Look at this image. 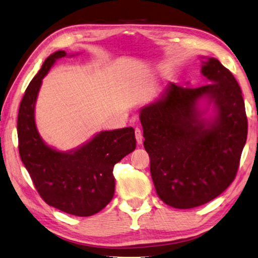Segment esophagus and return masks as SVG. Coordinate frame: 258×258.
<instances>
[{
	"mask_svg": "<svg viewBox=\"0 0 258 258\" xmlns=\"http://www.w3.org/2000/svg\"><path fill=\"white\" fill-rule=\"evenodd\" d=\"M134 132H136V138H137V142L138 145H142V142H144V137H142V131L137 127L134 130Z\"/></svg>",
	"mask_w": 258,
	"mask_h": 258,
	"instance_id": "esophagus-1",
	"label": "esophagus"
}]
</instances>
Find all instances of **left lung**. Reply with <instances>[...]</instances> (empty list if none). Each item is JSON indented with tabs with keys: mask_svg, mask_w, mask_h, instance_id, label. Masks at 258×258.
I'll use <instances>...</instances> for the list:
<instances>
[{
	"mask_svg": "<svg viewBox=\"0 0 258 258\" xmlns=\"http://www.w3.org/2000/svg\"><path fill=\"white\" fill-rule=\"evenodd\" d=\"M203 64L210 84L191 88L171 83L161 99L140 112L155 189L163 202L177 209L202 206L222 194L234 180L247 140L238 81L218 59ZM203 96L218 108L211 125L197 110Z\"/></svg>",
	"mask_w": 258,
	"mask_h": 258,
	"instance_id": "8db88e82",
	"label": "left lung"
}]
</instances>
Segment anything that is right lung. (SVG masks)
Segmentation results:
<instances>
[{"label": "right lung", "instance_id": "add662e5", "mask_svg": "<svg viewBox=\"0 0 258 258\" xmlns=\"http://www.w3.org/2000/svg\"><path fill=\"white\" fill-rule=\"evenodd\" d=\"M65 55L59 50L49 56L26 88L18 112V149L44 202L67 214L88 217L112 200L113 166L136 149L137 140L132 127L103 131L70 153L57 151L41 140L34 121L36 96L43 77Z\"/></svg>", "mask_w": 258, "mask_h": 258}]
</instances>
